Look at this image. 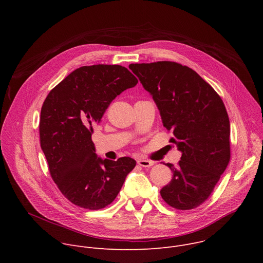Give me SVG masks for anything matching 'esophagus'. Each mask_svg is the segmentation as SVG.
Here are the masks:
<instances>
[{
    "mask_svg": "<svg viewBox=\"0 0 263 263\" xmlns=\"http://www.w3.org/2000/svg\"><path fill=\"white\" fill-rule=\"evenodd\" d=\"M137 163H138V165H140V166H142V167H149V166H152V165L154 164L153 161L144 159V158H139V159L137 160Z\"/></svg>",
    "mask_w": 263,
    "mask_h": 263,
    "instance_id": "34e87169",
    "label": "esophagus"
}]
</instances>
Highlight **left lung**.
<instances>
[{"label":"left lung","mask_w":263,"mask_h":263,"mask_svg":"<svg viewBox=\"0 0 263 263\" xmlns=\"http://www.w3.org/2000/svg\"><path fill=\"white\" fill-rule=\"evenodd\" d=\"M156 103L163 126L182 156L166 165L172 181L160 195L173 208L205 202L230 161V122L216 91L189 66L172 61L129 65Z\"/></svg>","instance_id":"1"}]
</instances>
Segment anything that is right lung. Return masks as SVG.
Returning a JSON list of instances; mask_svg holds the SVG:
<instances>
[{
  "instance_id": "right-lung-1",
  "label": "right lung",
  "mask_w": 263,
  "mask_h": 263,
  "mask_svg": "<svg viewBox=\"0 0 263 263\" xmlns=\"http://www.w3.org/2000/svg\"><path fill=\"white\" fill-rule=\"evenodd\" d=\"M137 82L122 65L81 66L46 98L41 111V146L52 179L72 204L89 210L106 207L135 167L136 161L130 157L117 161L98 157L91 134L110 103Z\"/></svg>"
}]
</instances>
